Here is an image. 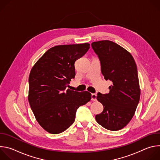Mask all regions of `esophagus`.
Returning a JSON list of instances; mask_svg holds the SVG:
<instances>
[{
	"instance_id": "1",
	"label": "esophagus",
	"mask_w": 160,
	"mask_h": 160,
	"mask_svg": "<svg viewBox=\"0 0 160 160\" xmlns=\"http://www.w3.org/2000/svg\"><path fill=\"white\" fill-rule=\"evenodd\" d=\"M97 98V95L96 94H91V100L93 101H96Z\"/></svg>"
}]
</instances>
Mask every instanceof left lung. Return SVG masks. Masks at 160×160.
Masks as SVG:
<instances>
[{"instance_id":"obj_1","label":"left lung","mask_w":160,"mask_h":160,"mask_svg":"<svg viewBox=\"0 0 160 160\" xmlns=\"http://www.w3.org/2000/svg\"><path fill=\"white\" fill-rule=\"evenodd\" d=\"M98 55L101 73L112 85L107 94H98L104 108L96 115L97 122L104 128L117 131L124 128L133 118L141 96L138 70L132 54L118 44L101 40L91 44Z\"/></svg>"}]
</instances>
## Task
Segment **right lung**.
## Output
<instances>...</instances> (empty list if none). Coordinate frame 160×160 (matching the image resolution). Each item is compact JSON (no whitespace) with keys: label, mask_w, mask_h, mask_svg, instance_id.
Wrapping results in <instances>:
<instances>
[{"label":"right lung","mask_w":160,"mask_h":160,"mask_svg":"<svg viewBox=\"0 0 160 160\" xmlns=\"http://www.w3.org/2000/svg\"><path fill=\"white\" fill-rule=\"evenodd\" d=\"M88 43L56 45L49 49L32 67L28 99L39 125L58 134L75 122L77 109L91 99L87 91L66 87L75 76V62L89 49Z\"/></svg>","instance_id":"obj_1"}]
</instances>
